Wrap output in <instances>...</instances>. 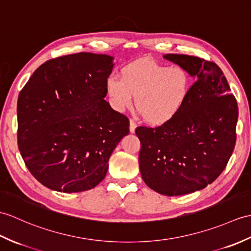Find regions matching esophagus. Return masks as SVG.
<instances>
[{"mask_svg": "<svg viewBox=\"0 0 251 251\" xmlns=\"http://www.w3.org/2000/svg\"><path fill=\"white\" fill-rule=\"evenodd\" d=\"M136 127H137L136 122L133 121V120H130V121H129V131H130L131 133L135 132V130H136Z\"/></svg>", "mask_w": 251, "mask_h": 251, "instance_id": "obj_1", "label": "esophagus"}]
</instances>
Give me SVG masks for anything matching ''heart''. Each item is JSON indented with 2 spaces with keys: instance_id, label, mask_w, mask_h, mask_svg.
<instances>
[{
  "instance_id": "b5f03b06",
  "label": "heart",
  "mask_w": 251,
  "mask_h": 251,
  "mask_svg": "<svg viewBox=\"0 0 251 251\" xmlns=\"http://www.w3.org/2000/svg\"><path fill=\"white\" fill-rule=\"evenodd\" d=\"M191 78L185 68L168 66L152 60H139L121 71V78L109 77L107 95L114 110L123 112L136 107L152 125H162L176 118L186 103Z\"/></svg>"
}]
</instances>
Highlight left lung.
Here are the masks:
<instances>
[{
	"label": "left lung",
	"mask_w": 251,
	"mask_h": 251,
	"mask_svg": "<svg viewBox=\"0 0 251 251\" xmlns=\"http://www.w3.org/2000/svg\"><path fill=\"white\" fill-rule=\"evenodd\" d=\"M195 78L187 101L161 126L137 127L139 167L151 189L169 197L205 188L228 164L236 141L238 108L215 63L186 54H165Z\"/></svg>",
	"instance_id": "obj_1"
}]
</instances>
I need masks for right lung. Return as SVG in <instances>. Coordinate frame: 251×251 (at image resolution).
<instances>
[{
  "mask_svg": "<svg viewBox=\"0 0 251 251\" xmlns=\"http://www.w3.org/2000/svg\"><path fill=\"white\" fill-rule=\"evenodd\" d=\"M113 57L90 52L40 65L17 102L18 147L28 171L52 190L80 192L104 178L129 121L104 100Z\"/></svg>",
  "mask_w": 251,
  "mask_h": 251,
  "instance_id": "1",
  "label": "right lung"
}]
</instances>
